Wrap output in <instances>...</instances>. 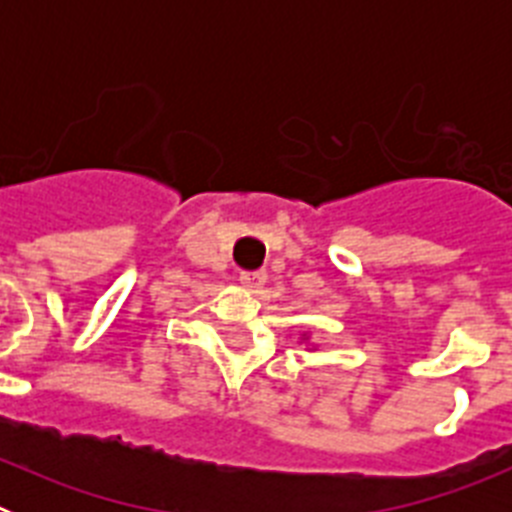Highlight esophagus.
<instances>
[{"label": "esophagus", "mask_w": 512, "mask_h": 512, "mask_svg": "<svg viewBox=\"0 0 512 512\" xmlns=\"http://www.w3.org/2000/svg\"><path fill=\"white\" fill-rule=\"evenodd\" d=\"M266 282V271H243L241 284L246 289H259Z\"/></svg>", "instance_id": "obj_1"}]
</instances>
